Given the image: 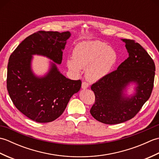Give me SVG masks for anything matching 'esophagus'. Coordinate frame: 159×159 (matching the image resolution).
Listing matches in <instances>:
<instances>
[{
	"mask_svg": "<svg viewBox=\"0 0 159 159\" xmlns=\"http://www.w3.org/2000/svg\"><path fill=\"white\" fill-rule=\"evenodd\" d=\"M89 87V85L88 83H87L86 82H83L82 83V85H81V88L83 89H87Z\"/></svg>",
	"mask_w": 159,
	"mask_h": 159,
	"instance_id": "obj_1",
	"label": "esophagus"
}]
</instances>
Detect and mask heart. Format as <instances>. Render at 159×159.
<instances>
[{
    "mask_svg": "<svg viewBox=\"0 0 159 159\" xmlns=\"http://www.w3.org/2000/svg\"><path fill=\"white\" fill-rule=\"evenodd\" d=\"M73 58L67 59L69 70L79 74L80 68H86L85 78L94 83L103 79L111 72L117 61V55L106 43L95 40L77 44L74 49Z\"/></svg>",
    "mask_w": 159,
    "mask_h": 159,
    "instance_id": "1",
    "label": "heart"
}]
</instances>
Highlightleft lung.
I'll return each instance as SVG.
<instances>
[{
  "label": "left lung",
  "instance_id": "8db88e82",
  "mask_svg": "<svg viewBox=\"0 0 159 159\" xmlns=\"http://www.w3.org/2000/svg\"><path fill=\"white\" fill-rule=\"evenodd\" d=\"M125 43L128 59L117 69L92 85L96 96L90 113L106 124H117L132 119L149 99L154 86L155 65L139 43L121 39ZM133 92L127 93L129 87Z\"/></svg>",
  "mask_w": 159,
  "mask_h": 159
}]
</instances>
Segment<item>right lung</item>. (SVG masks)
I'll return each instance as SVG.
<instances>
[{
    "mask_svg": "<svg viewBox=\"0 0 159 159\" xmlns=\"http://www.w3.org/2000/svg\"><path fill=\"white\" fill-rule=\"evenodd\" d=\"M70 36L69 31H38L24 39L9 57L7 78L9 95L20 112L37 122L48 123L57 119L81 87L80 80L67 79L57 67V64L61 63L63 50ZM33 55L52 61L43 76L33 72Z\"/></svg>",
    "mask_w": 159,
    "mask_h": 159,
    "instance_id": "obj_1",
    "label": "right lung"
}]
</instances>
